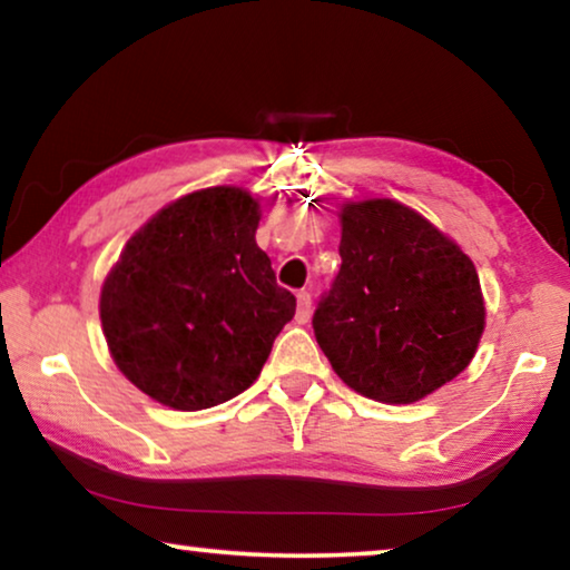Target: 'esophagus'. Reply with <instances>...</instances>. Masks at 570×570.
Instances as JSON below:
<instances>
[{"instance_id":"34e87169","label":"esophagus","mask_w":570,"mask_h":570,"mask_svg":"<svg viewBox=\"0 0 570 570\" xmlns=\"http://www.w3.org/2000/svg\"><path fill=\"white\" fill-rule=\"evenodd\" d=\"M295 318H298V324H306L311 318V293H298V311H295Z\"/></svg>"}]
</instances>
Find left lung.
Listing matches in <instances>:
<instances>
[{
	"label": "left lung",
	"mask_w": 570,
	"mask_h": 570,
	"mask_svg": "<svg viewBox=\"0 0 570 570\" xmlns=\"http://www.w3.org/2000/svg\"><path fill=\"white\" fill-rule=\"evenodd\" d=\"M340 223L342 267L314 314L318 347L353 392L384 404L423 400L478 353V269L402 202H347Z\"/></svg>",
	"instance_id": "8db88e82"
}]
</instances>
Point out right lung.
I'll list each match as a JSON object with an SVG mask.
<instances>
[{
  "label": "right lung",
  "mask_w": 570,
  "mask_h": 570,
  "mask_svg": "<svg viewBox=\"0 0 570 570\" xmlns=\"http://www.w3.org/2000/svg\"><path fill=\"white\" fill-rule=\"evenodd\" d=\"M259 220L238 186L191 191L155 213L108 272V350L155 402L197 412L246 392L295 316V295L256 246Z\"/></svg>",
  "instance_id": "obj_1"
}]
</instances>
